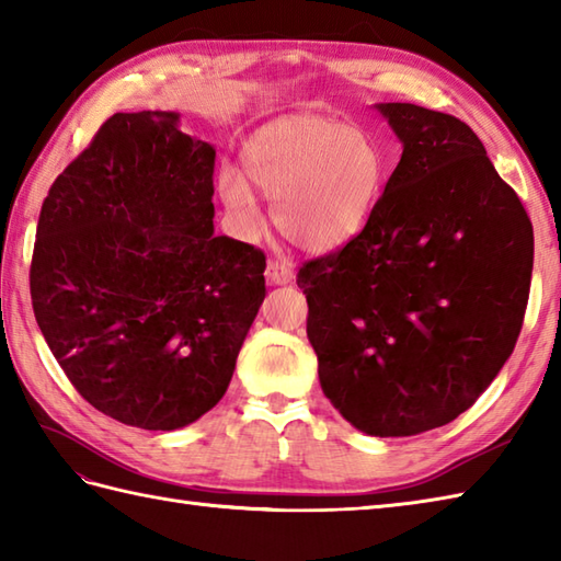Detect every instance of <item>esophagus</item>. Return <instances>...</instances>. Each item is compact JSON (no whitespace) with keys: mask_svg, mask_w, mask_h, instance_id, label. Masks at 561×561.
<instances>
[{"mask_svg":"<svg viewBox=\"0 0 561 561\" xmlns=\"http://www.w3.org/2000/svg\"><path fill=\"white\" fill-rule=\"evenodd\" d=\"M265 277L272 284H289L294 279V270L289 262H282V260H272L267 262V270H265Z\"/></svg>","mask_w":561,"mask_h":561,"instance_id":"1","label":"esophagus"}]
</instances>
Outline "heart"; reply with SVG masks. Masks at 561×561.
I'll return each instance as SVG.
<instances>
[{"instance_id":"b5f03b06","label":"heart","mask_w":561,"mask_h":561,"mask_svg":"<svg viewBox=\"0 0 561 561\" xmlns=\"http://www.w3.org/2000/svg\"><path fill=\"white\" fill-rule=\"evenodd\" d=\"M250 181L272 199L277 229L316 255L350 245L374 217L383 193V151L366 133L311 113L257 127L243 145ZM219 193L238 229L257 233L262 211L241 171L226 165Z\"/></svg>"}]
</instances>
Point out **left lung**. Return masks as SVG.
<instances>
[{
  "label": "left lung",
  "mask_w": 561,
  "mask_h": 561,
  "mask_svg": "<svg viewBox=\"0 0 561 561\" xmlns=\"http://www.w3.org/2000/svg\"><path fill=\"white\" fill-rule=\"evenodd\" d=\"M402 157L366 229L299 270L325 398L368 436L472 408L516 347L533 224L458 117L378 103Z\"/></svg>",
  "instance_id": "1"
}]
</instances>
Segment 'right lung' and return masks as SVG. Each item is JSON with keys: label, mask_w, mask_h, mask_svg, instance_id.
<instances>
[{"label": "right lung", "mask_w": 561, "mask_h": 561, "mask_svg": "<svg viewBox=\"0 0 561 561\" xmlns=\"http://www.w3.org/2000/svg\"><path fill=\"white\" fill-rule=\"evenodd\" d=\"M169 111L115 113L47 193L31 301L99 412L173 432L231 383L265 299L262 250L214 236L217 151Z\"/></svg>", "instance_id": "1"}]
</instances>
